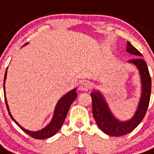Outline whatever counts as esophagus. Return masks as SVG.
<instances>
[{
	"mask_svg": "<svg viewBox=\"0 0 154 154\" xmlns=\"http://www.w3.org/2000/svg\"><path fill=\"white\" fill-rule=\"evenodd\" d=\"M91 87L90 83L88 81H84L82 82L80 85H79V90L83 91V92H85V91H88Z\"/></svg>",
	"mask_w": 154,
	"mask_h": 154,
	"instance_id": "34e87169",
	"label": "esophagus"
}]
</instances>
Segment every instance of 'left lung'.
<instances>
[{"label":"left lung","instance_id":"8db88e82","mask_svg":"<svg viewBox=\"0 0 154 154\" xmlns=\"http://www.w3.org/2000/svg\"><path fill=\"white\" fill-rule=\"evenodd\" d=\"M126 51L136 57L128 62L133 64L139 69L141 82V96L139 105L134 116L127 121H120L115 116L107 104L103 94L98 90H93L91 93L93 115L95 122L101 131L111 136H122L130 133L143 121L149 107L151 93V77L146 62L140 57L142 54L127 42Z\"/></svg>","mask_w":154,"mask_h":154}]
</instances>
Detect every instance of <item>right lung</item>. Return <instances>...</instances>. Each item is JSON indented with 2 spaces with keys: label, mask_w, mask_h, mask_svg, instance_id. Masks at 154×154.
<instances>
[{
  "label": "right lung",
  "mask_w": 154,
  "mask_h": 154,
  "mask_svg": "<svg viewBox=\"0 0 154 154\" xmlns=\"http://www.w3.org/2000/svg\"><path fill=\"white\" fill-rule=\"evenodd\" d=\"M28 43H26L25 45H27ZM24 45V46H25ZM6 75H7V69L5 70V78H4V94H5V104H6V107H7L8 112H9V114L11 116V117L12 118V120L14 121L16 124L20 126L22 131H23L25 133L30 135L32 138L34 139H38V140H44V139H48V138H50V137L53 136L54 134H56L59 131L62 125L64 123V121L66 117V115L68 113V111L69 109V106L72 104V103L75 100L76 97H77V93H76V88H74L72 90H70L69 92H68L67 94H66L65 95H63L62 97H60V100L58 101L56 105V107H55V110H54L53 116L51 118V122H49L44 128H42V130H39V131H28L26 129H24L23 127H22L19 123H18L11 115V112H10V108H9V106H8L7 100H6V97H5V79H6Z\"/></svg>",
  "instance_id": "right-lung-1"
}]
</instances>
